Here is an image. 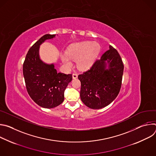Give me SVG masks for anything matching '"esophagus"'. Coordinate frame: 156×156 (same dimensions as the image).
<instances>
[{"mask_svg": "<svg viewBox=\"0 0 156 156\" xmlns=\"http://www.w3.org/2000/svg\"><path fill=\"white\" fill-rule=\"evenodd\" d=\"M72 76H73V79H75V78H76L78 77V75H77L76 73H74L73 74Z\"/></svg>", "mask_w": 156, "mask_h": 156, "instance_id": "34e87169", "label": "esophagus"}]
</instances>
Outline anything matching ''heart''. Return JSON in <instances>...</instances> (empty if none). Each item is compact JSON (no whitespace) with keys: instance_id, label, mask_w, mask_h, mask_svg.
<instances>
[{"instance_id":"heart-1","label":"heart","mask_w":156,"mask_h":156,"mask_svg":"<svg viewBox=\"0 0 156 156\" xmlns=\"http://www.w3.org/2000/svg\"><path fill=\"white\" fill-rule=\"evenodd\" d=\"M101 51L98 43L84 41L72 45L66 54H61V59L66 68L72 65V60H77V65L81 69L90 68L98 57Z\"/></svg>"}]
</instances>
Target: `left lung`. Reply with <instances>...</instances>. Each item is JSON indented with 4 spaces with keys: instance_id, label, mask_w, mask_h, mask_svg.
Wrapping results in <instances>:
<instances>
[{
    "instance_id": "8db88e82",
    "label": "left lung",
    "mask_w": 156,
    "mask_h": 156,
    "mask_svg": "<svg viewBox=\"0 0 156 156\" xmlns=\"http://www.w3.org/2000/svg\"><path fill=\"white\" fill-rule=\"evenodd\" d=\"M124 66L117 51L112 46L90 70L78 75L80 98L88 107L99 109L109 105L118 96Z\"/></svg>"
}]
</instances>
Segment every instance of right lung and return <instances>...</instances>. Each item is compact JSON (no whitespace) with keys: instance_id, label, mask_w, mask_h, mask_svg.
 I'll return each mask as SVG.
<instances>
[{"instance_id":"add662e5","label":"right lung","mask_w":156,"mask_h":156,"mask_svg":"<svg viewBox=\"0 0 156 156\" xmlns=\"http://www.w3.org/2000/svg\"><path fill=\"white\" fill-rule=\"evenodd\" d=\"M55 34H47L41 37L29 49L23 65L26 87L31 98L39 106L51 108L64 101V91L72 80V75L58 73L54 64H47L39 57L41 44Z\"/></svg>"}]
</instances>
